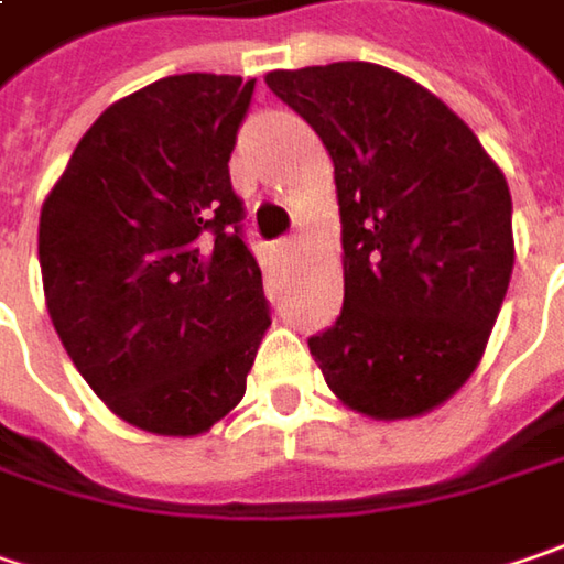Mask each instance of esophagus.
I'll return each mask as SVG.
<instances>
[{
    "label": "esophagus",
    "mask_w": 564,
    "mask_h": 564,
    "mask_svg": "<svg viewBox=\"0 0 564 564\" xmlns=\"http://www.w3.org/2000/svg\"><path fill=\"white\" fill-rule=\"evenodd\" d=\"M295 247H297V235H289V238L279 240V250H282V253H292Z\"/></svg>",
    "instance_id": "1"
}]
</instances>
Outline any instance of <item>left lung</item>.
<instances>
[{"mask_svg": "<svg viewBox=\"0 0 564 564\" xmlns=\"http://www.w3.org/2000/svg\"><path fill=\"white\" fill-rule=\"evenodd\" d=\"M333 158L346 295L307 346L371 419L444 403L479 365L514 269L511 193L473 129L375 63L267 75Z\"/></svg>", "mask_w": 564, "mask_h": 564, "instance_id": "left-lung-1", "label": "left lung"}]
</instances>
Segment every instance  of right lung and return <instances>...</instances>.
I'll use <instances>...</instances> for the list:
<instances>
[{
	"mask_svg": "<svg viewBox=\"0 0 564 564\" xmlns=\"http://www.w3.org/2000/svg\"><path fill=\"white\" fill-rule=\"evenodd\" d=\"M253 85L186 72L110 104L41 209L50 321L88 387L142 432H209L272 324L228 174Z\"/></svg>",
	"mask_w": 564,
	"mask_h": 564,
	"instance_id": "add662e5",
	"label": "right lung"
}]
</instances>
